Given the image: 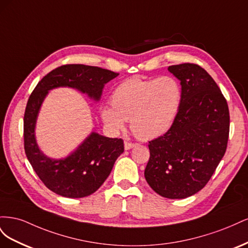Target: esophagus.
<instances>
[{"mask_svg": "<svg viewBox=\"0 0 248 248\" xmlns=\"http://www.w3.org/2000/svg\"><path fill=\"white\" fill-rule=\"evenodd\" d=\"M136 146V144H133V142H129V141H125L124 142V148L125 150H130L131 148H133Z\"/></svg>", "mask_w": 248, "mask_h": 248, "instance_id": "obj_1", "label": "esophagus"}]
</instances>
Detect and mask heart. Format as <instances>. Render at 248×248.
I'll use <instances>...</instances> for the list:
<instances>
[{"mask_svg": "<svg viewBox=\"0 0 248 248\" xmlns=\"http://www.w3.org/2000/svg\"><path fill=\"white\" fill-rule=\"evenodd\" d=\"M182 90L171 77L145 79L128 78L110 95L109 107L100 109L102 122L112 132L130 121L132 132L140 140L157 139L174 125L181 106Z\"/></svg>", "mask_w": 248, "mask_h": 248, "instance_id": "heart-1", "label": "heart"}]
</instances>
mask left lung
<instances>
[{
  "mask_svg": "<svg viewBox=\"0 0 248 248\" xmlns=\"http://www.w3.org/2000/svg\"><path fill=\"white\" fill-rule=\"evenodd\" d=\"M180 80L181 106L171 128L149 141L145 178L168 199H185L204 188L226 153L229 107L210 74L197 64L169 67Z\"/></svg>",
  "mask_w": 248,
  "mask_h": 248,
  "instance_id": "left-lung-1",
  "label": "left lung"
}]
</instances>
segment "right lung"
<instances>
[{
	"label": "right lung",
	"instance_id": "right-lung-1",
	"mask_svg": "<svg viewBox=\"0 0 248 248\" xmlns=\"http://www.w3.org/2000/svg\"><path fill=\"white\" fill-rule=\"evenodd\" d=\"M119 73L95 66L69 64L50 71L36 86L28 100L24 117L25 152L35 172L49 190L59 196L79 199L94 193L106 181L118 157L124 152L121 139L97 132L81 142L65 158L46 156L37 145L35 128L42 102L49 90L68 87L99 101L104 85Z\"/></svg>",
	"mask_w": 248,
	"mask_h": 248
}]
</instances>
